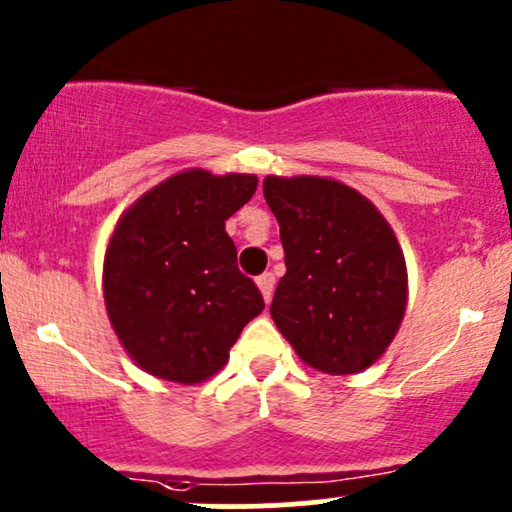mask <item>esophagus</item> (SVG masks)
Wrapping results in <instances>:
<instances>
[{
  "label": "esophagus",
  "mask_w": 512,
  "mask_h": 512,
  "mask_svg": "<svg viewBox=\"0 0 512 512\" xmlns=\"http://www.w3.org/2000/svg\"><path fill=\"white\" fill-rule=\"evenodd\" d=\"M257 286H260L262 296H265V301L269 303L272 301V294H274V274L272 272H265L257 277Z\"/></svg>",
  "instance_id": "1"
}]
</instances>
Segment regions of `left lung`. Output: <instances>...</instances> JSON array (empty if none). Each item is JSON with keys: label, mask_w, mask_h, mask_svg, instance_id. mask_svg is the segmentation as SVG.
Masks as SVG:
<instances>
[{"label": "left lung", "mask_w": 512, "mask_h": 512, "mask_svg": "<svg viewBox=\"0 0 512 512\" xmlns=\"http://www.w3.org/2000/svg\"><path fill=\"white\" fill-rule=\"evenodd\" d=\"M286 274L274 323L308 367L357 374L386 352L408 301L403 250L379 209L338 179L267 177Z\"/></svg>", "instance_id": "1"}]
</instances>
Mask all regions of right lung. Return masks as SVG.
Returning a JSON list of instances; mask_svg holds the SVG:
<instances>
[{"label": "right lung", "mask_w": 512, "mask_h": 512, "mask_svg": "<svg viewBox=\"0 0 512 512\" xmlns=\"http://www.w3.org/2000/svg\"><path fill=\"white\" fill-rule=\"evenodd\" d=\"M255 189V174L194 167L145 192L116 223L104 257L106 313L133 362L157 379L206 381L265 308L226 233Z\"/></svg>", "instance_id": "obj_1"}]
</instances>
